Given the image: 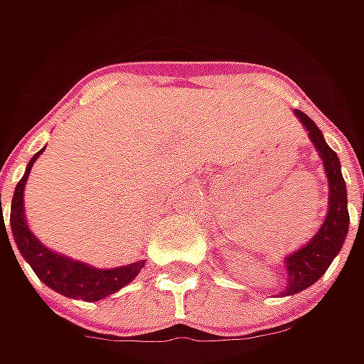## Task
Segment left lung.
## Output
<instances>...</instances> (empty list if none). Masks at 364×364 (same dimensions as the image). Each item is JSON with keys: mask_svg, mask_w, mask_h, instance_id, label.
Wrapping results in <instances>:
<instances>
[{"mask_svg": "<svg viewBox=\"0 0 364 364\" xmlns=\"http://www.w3.org/2000/svg\"><path fill=\"white\" fill-rule=\"evenodd\" d=\"M296 115L304 123L312 144L324 161V172L328 176V215L322 223L320 231L312 237V241L286 257V269L289 277L286 291H284L286 296H294L301 289L310 287L326 273L332 259L343 249L346 232H348V223H350L348 206H346V184H344L341 160L336 151L330 149L328 144L324 141L322 132L306 113L296 109Z\"/></svg>", "mask_w": 364, "mask_h": 364, "instance_id": "1", "label": "left lung"}]
</instances>
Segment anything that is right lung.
<instances>
[{"mask_svg":"<svg viewBox=\"0 0 364 364\" xmlns=\"http://www.w3.org/2000/svg\"><path fill=\"white\" fill-rule=\"evenodd\" d=\"M40 154H42V149L28 161L26 174L21 176V180L16 186V192H14V198H11L9 227L14 232V241L20 249L21 257L30 263L36 275L54 291L63 294L66 298H77V300L85 301L103 300L107 296L119 291L121 287L127 286L129 282H133L135 275L141 272L144 261H135V263L115 267V269H97L82 261H75V259L64 257L60 253H54L36 239L34 232L30 231V227L26 223V217H23V186H26L28 174ZM1 227H6V223H1Z\"/></svg>","mask_w":364,"mask_h":364,"instance_id":"right-lung-1","label":"right lung"}]
</instances>
